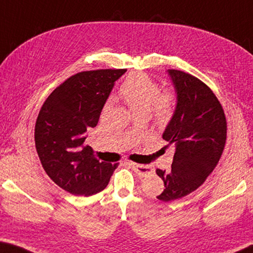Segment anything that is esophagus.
<instances>
[{
  "instance_id": "obj_1",
  "label": "esophagus",
  "mask_w": 253,
  "mask_h": 253,
  "mask_svg": "<svg viewBox=\"0 0 253 253\" xmlns=\"http://www.w3.org/2000/svg\"><path fill=\"white\" fill-rule=\"evenodd\" d=\"M128 164L130 165V168H132V169L135 170V172L139 175L140 177H145V176H148L149 174H152L154 172V169L152 166H148V165H140V164H136V163H128Z\"/></svg>"
}]
</instances>
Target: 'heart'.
<instances>
[{
	"label": "heart",
	"instance_id": "heart-1",
	"mask_svg": "<svg viewBox=\"0 0 253 253\" xmlns=\"http://www.w3.org/2000/svg\"><path fill=\"white\" fill-rule=\"evenodd\" d=\"M118 93L132 113L146 115L158 126L168 125L176 110L175 91H161L160 84L143 72L128 76L119 87Z\"/></svg>",
	"mask_w": 253,
	"mask_h": 253
}]
</instances>
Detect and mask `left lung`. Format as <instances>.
<instances>
[{"instance_id": "8db88e82", "label": "left lung", "mask_w": 253, "mask_h": 253, "mask_svg": "<svg viewBox=\"0 0 253 253\" xmlns=\"http://www.w3.org/2000/svg\"><path fill=\"white\" fill-rule=\"evenodd\" d=\"M177 106L163 138L175 147L170 170L157 169L163 202L182 199L199 188L219 163L226 142V118L219 99L202 80L181 70H169Z\"/></svg>"}]
</instances>
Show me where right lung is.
<instances>
[{
    "label": "right lung",
    "instance_id": "1",
    "mask_svg": "<svg viewBox=\"0 0 253 253\" xmlns=\"http://www.w3.org/2000/svg\"><path fill=\"white\" fill-rule=\"evenodd\" d=\"M126 69L78 72L54 89L42 105L34 142L42 168L52 181L74 195L90 196L108 185L118 164L100 162L84 145L115 81Z\"/></svg>",
    "mask_w": 253,
    "mask_h": 253
}]
</instances>
